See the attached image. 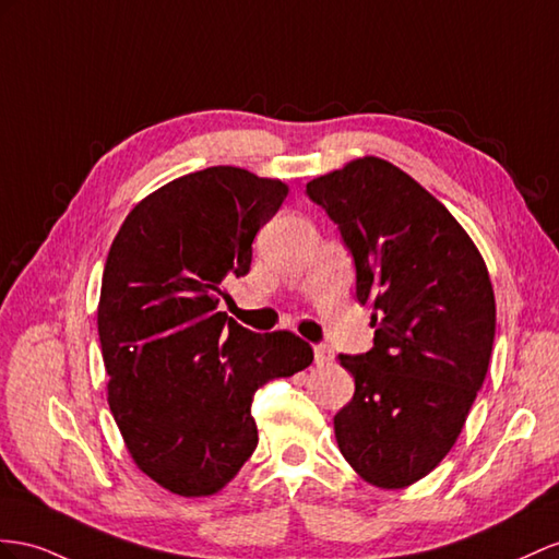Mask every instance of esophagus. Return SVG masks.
Here are the masks:
<instances>
[{
    "mask_svg": "<svg viewBox=\"0 0 559 559\" xmlns=\"http://www.w3.org/2000/svg\"><path fill=\"white\" fill-rule=\"evenodd\" d=\"M333 349L328 345H317L313 347V361H317V366H323V364H331L333 361Z\"/></svg>",
    "mask_w": 559,
    "mask_h": 559,
    "instance_id": "obj_1",
    "label": "esophagus"
}]
</instances>
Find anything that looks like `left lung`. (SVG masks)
Instances as JSON below:
<instances>
[{"mask_svg":"<svg viewBox=\"0 0 559 559\" xmlns=\"http://www.w3.org/2000/svg\"><path fill=\"white\" fill-rule=\"evenodd\" d=\"M373 309V349L340 364L354 376L335 439L359 477L404 489L451 451L489 370L496 299L475 242L423 186L380 157L311 179Z\"/></svg>","mask_w":559,"mask_h":559,"instance_id":"8db88e82","label":"left lung"}]
</instances>
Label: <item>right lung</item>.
Returning a JSON list of instances; mask_svg holds the SVG:
<instances>
[{
	"mask_svg": "<svg viewBox=\"0 0 559 559\" xmlns=\"http://www.w3.org/2000/svg\"><path fill=\"white\" fill-rule=\"evenodd\" d=\"M285 195L248 169H200L136 203L110 246L96 311L108 404L136 467L177 496L224 489L257 447L252 394L313 361L302 337L217 309Z\"/></svg>",
	"mask_w": 559,
	"mask_h": 559,
	"instance_id": "1",
	"label": "right lung"
}]
</instances>
